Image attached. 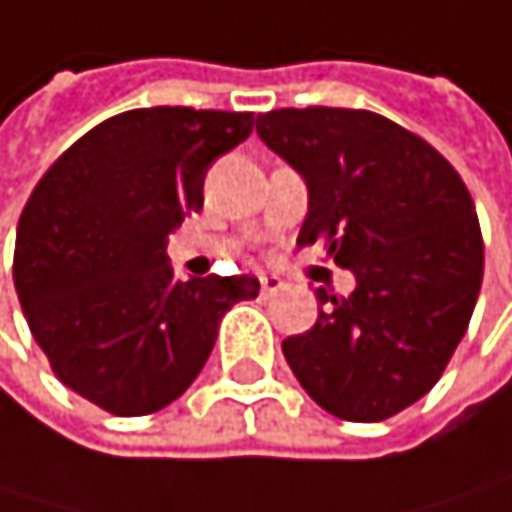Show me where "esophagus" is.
Instances as JSON below:
<instances>
[{"label":"esophagus","instance_id":"obj_1","mask_svg":"<svg viewBox=\"0 0 512 512\" xmlns=\"http://www.w3.org/2000/svg\"><path fill=\"white\" fill-rule=\"evenodd\" d=\"M285 288V282L279 279V276H261V294L264 297H273V294H279Z\"/></svg>","mask_w":512,"mask_h":512}]
</instances>
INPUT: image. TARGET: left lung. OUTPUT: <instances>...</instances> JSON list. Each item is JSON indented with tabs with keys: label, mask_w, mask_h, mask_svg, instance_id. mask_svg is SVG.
Returning a JSON list of instances; mask_svg holds the SVG:
<instances>
[{
	"label": "left lung",
	"mask_w": 512,
	"mask_h": 512,
	"mask_svg": "<svg viewBox=\"0 0 512 512\" xmlns=\"http://www.w3.org/2000/svg\"><path fill=\"white\" fill-rule=\"evenodd\" d=\"M258 136L309 191L297 245L324 239L352 270L324 288L306 334L282 343L306 394L346 422H382L425 397L461 343L483 285V236L458 172L419 136L355 108H279Z\"/></svg>",
	"instance_id": "left-lung-1"
}]
</instances>
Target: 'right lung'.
I'll return each mask as SVG.
<instances>
[{"label": "right lung", "mask_w": 512, "mask_h": 512, "mask_svg": "<svg viewBox=\"0 0 512 512\" xmlns=\"http://www.w3.org/2000/svg\"><path fill=\"white\" fill-rule=\"evenodd\" d=\"M251 112L133 108L84 133L35 185L14 242V288L57 379L115 416L188 391L224 312L254 276L178 279L166 242L203 209L209 166L248 139Z\"/></svg>", "instance_id": "right-lung-1"}]
</instances>
